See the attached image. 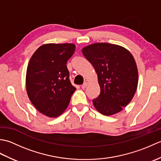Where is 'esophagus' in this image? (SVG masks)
I'll return each instance as SVG.
<instances>
[{
    "label": "esophagus",
    "mask_w": 161,
    "mask_h": 161,
    "mask_svg": "<svg viewBox=\"0 0 161 161\" xmlns=\"http://www.w3.org/2000/svg\"><path fill=\"white\" fill-rule=\"evenodd\" d=\"M87 85H88V83H86V82L84 83L82 85H81V88H83V89L86 88L87 87Z\"/></svg>",
    "instance_id": "1"
}]
</instances>
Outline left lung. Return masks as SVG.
Listing matches in <instances>:
<instances>
[{"mask_svg":"<svg viewBox=\"0 0 161 161\" xmlns=\"http://www.w3.org/2000/svg\"><path fill=\"white\" fill-rule=\"evenodd\" d=\"M82 53L97 74L100 93L93 100L104 115L117 114L131 101L137 89L138 73L134 58L125 47L108 43L84 47Z\"/></svg>","mask_w":161,"mask_h":161,"instance_id":"8db88e82","label":"left lung"}]
</instances>
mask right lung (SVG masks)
Instances as JSON below:
<instances>
[{"label": "right lung", "mask_w": 161, "mask_h": 161, "mask_svg": "<svg viewBox=\"0 0 161 161\" xmlns=\"http://www.w3.org/2000/svg\"><path fill=\"white\" fill-rule=\"evenodd\" d=\"M75 50L73 43L45 44L35 51L29 61L27 93L37 110L48 117L62 114L76 90L70 83L66 66Z\"/></svg>", "instance_id": "obj_1"}]
</instances>
